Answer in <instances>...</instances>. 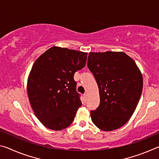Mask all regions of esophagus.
<instances>
[{
	"label": "esophagus",
	"instance_id": "obj_1",
	"mask_svg": "<svg viewBox=\"0 0 159 159\" xmlns=\"http://www.w3.org/2000/svg\"><path fill=\"white\" fill-rule=\"evenodd\" d=\"M84 96L85 98H88V93H84Z\"/></svg>",
	"mask_w": 159,
	"mask_h": 159
}]
</instances>
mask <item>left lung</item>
Segmentation results:
<instances>
[{
    "instance_id": "8db88e82",
    "label": "left lung",
    "mask_w": 159,
    "mask_h": 159,
    "mask_svg": "<svg viewBox=\"0 0 159 159\" xmlns=\"http://www.w3.org/2000/svg\"><path fill=\"white\" fill-rule=\"evenodd\" d=\"M87 65L100 93L99 106L90 111L92 122L103 131L119 129L132 117L139 101L142 73L122 52H90Z\"/></svg>"
}]
</instances>
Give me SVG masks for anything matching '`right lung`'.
<instances>
[{
  "instance_id": "1",
  "label": "right lung",
  "mask_w": 159,
  "mask_h": 159,
  "mask_svg": "<svg viewBox=\"0 0 159 159\" xmlns=\"http://www.w3.org/2000/svg\"><path fill=\"white\" fill-rule=\"evenodd\" d=\"M87 54L53 47L34 61L27 80V94L34 115L49 129L69 127L81 106L74 75L85 66Z\"/></svg>"
}]
</instances>
